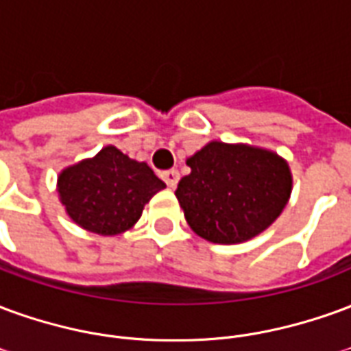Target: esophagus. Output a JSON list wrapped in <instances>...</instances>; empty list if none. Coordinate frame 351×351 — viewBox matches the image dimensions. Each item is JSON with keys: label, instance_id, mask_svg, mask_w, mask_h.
Wrapping results in <instances>:
<instances>
[{"label": "esophagus", "instance_id": "1", "mask_svg": "<svg viewBox=\"0 0 351 351\" xmlns=\"http://www.w3.org/2000/svg\"><path fill=\"white\" fill-rule=\"evenodd\" d=\"M163 180H165V184H167L169 188H176V184H178V178H180V175H178V171H167V173H163Z\"/></svg>", "mask_w": 351, "mask_h": 351}]
</instances>
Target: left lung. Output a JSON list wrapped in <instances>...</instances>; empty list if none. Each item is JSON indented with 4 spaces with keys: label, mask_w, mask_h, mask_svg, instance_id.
Here are the masks:
<instances>
[{
    "label": "left lung",
    "mask_w": 351,
    "mask_h": 351,
    "mask_svg": "<svg viewBox=\"0 0 351 351\" xmlns=\"http://www.w3.org/2000/svg\"><path fill=\"white\" fill-rule=\"evenodd\" d=\"M175 195L193 233L214 244L246 243L271 228L293 190L287 161L272 150L210 141L186 160Z\"/></svg>",
    "instance_id": "1"
}]
</instances>
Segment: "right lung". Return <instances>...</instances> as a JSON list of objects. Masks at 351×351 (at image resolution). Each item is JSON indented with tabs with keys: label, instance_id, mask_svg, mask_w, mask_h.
I'll return each instance as SVG.
<instances>
[{
	"label": "right lung",
	"instance_id": "add662e5",
	"mask_svg": "<svg viewBox=\"0 0 351 351\" xmlns=\"http://www.w3.org/2000/svg\"><path fill=\"white\" fill-rule=\"evenodd\" d=\"M165 188L145 161L131 160L116 146H103L58 175L56 191L65 214L79 228L101 237L131 229L150 199Z\"/></svg>",
	"mask_w": 351,
	"mask_h": 351
}]
</instances>
